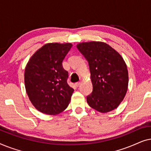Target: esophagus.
Here are the masks:
<instances>
[{
    "instance_id": "obj_1",
    "label": "esophagus",
    "mask_w": 151,
    "mask_h": 151,
    "mask_svg": "<svg viewBox=\"0 0 151 151\" xmlns=\"http://www.w3.org/2000/svg\"><path fill=\"white\" fill-rule=\"evenodd\" d=\"M75 85H76V86H77V87H78V86L80 85V82H76V83L75 84Z\"/></svg>"
}]
</instances>
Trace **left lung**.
<instances>
[{"mask_svg": "<svg viewBox=\"0 0 151 151\" xmlns=\"http://www.w3.org/2000/svg\"><path fill=\"white\" fill-rule=\"evenodd\" d=\"M77 48L89 65L93 91L86 97L88 105L100 113L114 110L128 89L129 73L123 58L102 42H81Z\"/></svg>", "mask_w": 151, "mask_h": 151, "instance_id": "obj_1", "label": "left lung"}]
</instances>
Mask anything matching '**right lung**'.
Wrapping results in <instances>:
<instances>
[{"label":"right lung","mask_w":151,"mask_h":151,"mask_svg":"<svg viewBox=\"0 0 151 151\" xmlns=\"http://www.w3.org/2000/svg\"><path fill=\"white\" fill-rule=\"evenodd\" d=\"M71 43H48L35 52L27 64L24 85L31 102L40 112L57 115L69 105L73 88L67 84L63 61Z\"/></svg>","instance_id":"1"}]
</instances>
